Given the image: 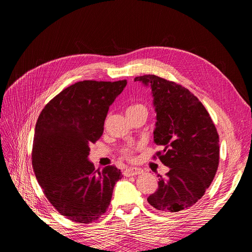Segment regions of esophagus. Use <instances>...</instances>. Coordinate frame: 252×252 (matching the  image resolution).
<instances>
[{
	"label": "esophagus",
	"instance_id": "esophagus-1",
	"mask_svg": "<svg viewBox=\"0 0 252 252\" xmlns=\"http://www.w3.org/2000/svg\"><path fill=\"white\" fill-rule=\"evenodd\" d=\"M142 170L138 168H132V167H129V168H126L123 172L125 177H133V175H138L141 174Z\"/></svg>",
	"mask_w": 252,
	"mask_h": 252
}]
</instances>
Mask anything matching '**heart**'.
<instances>
[{
  "label": "heart",
  "mask_w": 252,
  "mask_h": 252,
  "mask_svg": "<svg viewBox=\"0 0 252 252\" xmlns=\"http://www.w3.org/2000/svg\"><path fill=\"white\" fill-rule=\"evenodd\" d=\"M139 110H145V111H146V107H145L143 104L135 103V104H132L130 107H128L127 113L133 112V111H139ZM122 154H123V156L125 158H132V150H131V148H124L123 151H122Z\"/></svg>",
  "instance_id": "1"
}]
</instances>
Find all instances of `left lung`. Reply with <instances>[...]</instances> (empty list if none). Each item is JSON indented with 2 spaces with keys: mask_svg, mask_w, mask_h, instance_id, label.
<instances>
[{
  "mask_svg": "<svg viewBox=\"0 0 252 252\" xmlns=\"http://www.w3.org/2000/svg\"><path fill=\"white\" fill-rule=\"evenodd\" d=\"M134 81L151 87L157 112L154 139L163 146L154 158L170 168L165 177L158 175V187L147 201L165 213L185 211L215 179L220 161L217 128L199 98L180 84L155 74Z\"/></svg>",
  "mask_w": 252,
  "mask_h": 252,
  "instance_id": "left-lung-1",
  "label": "left lung"
}]
</instances>
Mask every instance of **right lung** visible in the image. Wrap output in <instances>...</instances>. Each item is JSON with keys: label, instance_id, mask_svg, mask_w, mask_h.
<instances>
[{"label": "right lung", "instance_id": "1", "mask_svg": "<svg viewBox=\"0 0 252 252\" xmlns=\"http://www.w3.org/2000/svg\"><path fill=\"white\" fill-rule=\"evenodd\" d=\"M126 80L82 81L49 101L36 121L32 167L47 200L73 222L89 224L101 218L122 178L116 166L94 170L89 145L104 131L109 106Z\"/></svg>", "mask_w": 252, "mask_h": 252}]
</instances>
